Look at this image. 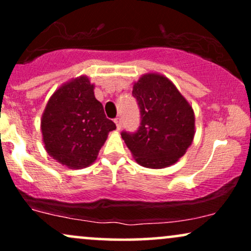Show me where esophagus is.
<instances>
[{
    "mask_svg": "<svg viewBox=\"0 0 251 251\" xmlns=\"http://www.w3.org/2000/svg\"><path fill=\"white\" fill-rule=\"evenodd\" d=\"M114 123H116V125H117V129L122 128V119H120V118H117V119H114Z\"/></svg>",
    "mask_w": 251,
    "mask_h": 251,
    "instance_id": "34e87169",
    "label": "esophagus"
}]
</instances>
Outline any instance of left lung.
<instances>
[{"mask_svg": "<svg viewBox=\"0 0 251 251\" xmlns=\"http://www.w3.org/2000/svg\"><path fill=\"white\" fill-rule=\"evenodd\" d=\"M140 108V127L122 137L134 160L149 169L174 165L186 153L195 137V112L171 80L146 73L133 83Z\"/></svg>", "mask_w": 251, "mask_h": 251, "instance_id": "left-lung-1", "label": "left lung"}]
</instances>
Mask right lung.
<instances>
[{
    "label": "right lung",
    "mask_w": 251,
    "mask_h": 251,
    "mask_svg": "<svg viewBox=\"0 0 251 251\" xmlns=\"http://www.w3.org/2000/svg\"><path fill=\"white\" fill-rule=\"evenodd\" d=\"M116 124L106 118L87 75L73 77L51 94L41 117L47 153L68 169H85L97 160Z\"/></svg>",
    "instance_id": "obj_1"
}]
</instances>
